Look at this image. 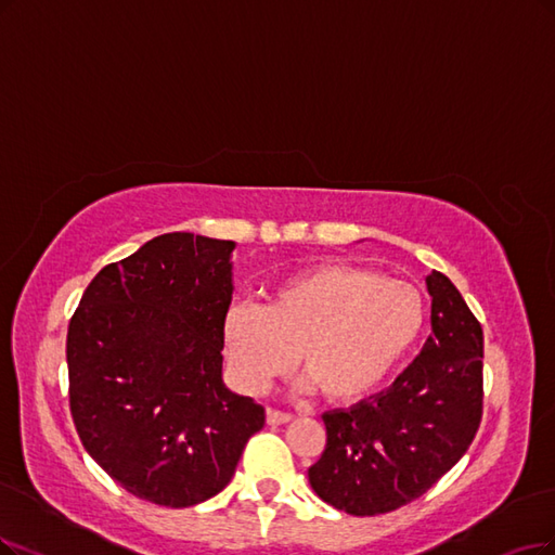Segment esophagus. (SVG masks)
<instances>
[{"instance_id":"1","label":"esophagus","mask_w":555,"mask_h":555,"mask_svg":"<svg viewBox=\"0 0 555 555\" xmlns=\"http://www.w3.org/2000/svg\"><path fill=\"white\" fill-rule=\"evenodd\" d=\"M288 421H293V416L291 414H285V412H279V409H267V425H283V423H288Z\"/></svg>"}]
</instances>
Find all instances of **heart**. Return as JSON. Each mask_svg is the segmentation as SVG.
Here are the masks:
<instances>
[{"instance_id":"heart-1","label":"heart","mask_w":555,"mask_h":555,"mask_svg":"<svg viewBox=\"0 0 555 555\" xmlns=\"http://www.w3.org/2000/svg\"><path fill=\"white\" fill-rule=\"evenodd\" d=\"M423 322V297L409 283L320 264L281 283L262 309L233 306L223 318V345L251 391L288 373L297 354L324 400L354 402L396 371Z\"/></svg>"}]
</instances>
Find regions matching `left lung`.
Instances as JSON below:
<instances>
[{
	"instance_id": "left-lung-1",
	"label": "left lung",
	"mask_w": 555,
	"mask_h": 555,
	"mask_svg": "<svg viewBox=\"0 0 555 555\" xmlns=\"http://www.w3.org/2000/svg\"><path fill=\"white\" fill-rule=\"evenodd\" d=\"M425 283L433 336L421 354L386 391L322 414L326 446L309 482L347 515L375 517L423 496L480 427L482 326L446 274Z\"/></svg>"
}]
</instances>
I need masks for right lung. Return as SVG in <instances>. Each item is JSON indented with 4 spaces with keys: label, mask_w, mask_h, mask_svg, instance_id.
<instances>
[{
    "label": "right lung",
    "mask_w": 555,
    "mask_h": 555,
    "mask_svg": "<svg viewBox=\"0 0 555 555\" xmlns=\"http://www.w3.org/2000/svg\"><path fill=\"white\" fill-rule=\"evenodd\" d=\"M235 242L153 237L95 274L68 326L70 414L132 496L190 507L231 482L264 409L221 379Z\"/></svg>",
    "instance_id": "1"
}]
</instances>
